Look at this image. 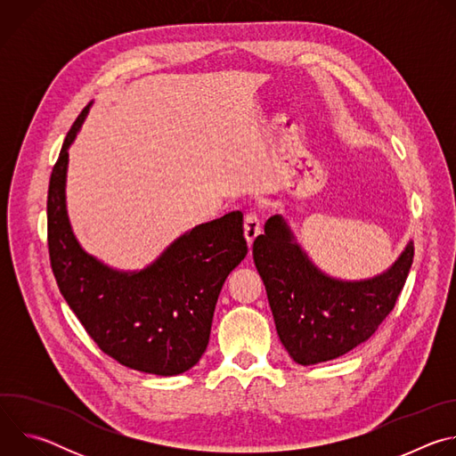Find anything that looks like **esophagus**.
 Instances as JSON below:
<instances>
[{"label": "esophagus", "instance_id": "1", "mask_svg": "<svg viewBox=\"0 0 456 456\" xmlns=\"http://www.w3.org/2000/svg\"><path fill=\"white\" fill-rule=\"evenodd\" d=\"M262 232V225H259V218L256 213H248L245 216V224H243V234H245V240L248 243V247L252 245V241L257 238V234Z\"/></svg>", "mask_w": 456, "mask_h": 456}]
</instances>
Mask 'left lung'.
Returning a JSON list of instances; mask_svg holds the SVG:
<instances>
[{"mask_svg":"<svg viewBox=\"0 0 456 456\" xmlns=\"http://www.w3.org/2000/svg\"><path fill=\"white\" fill-rule=\"evenodd\" d=\"M276 330L289 355L303 366L338 359L368 341L406 283L413 264L410 241L379 276L343 281L319 271L297 245L283 216H271L252 245Z\"/></svg>","mask_w":456,"mask_h":456,"instance_id":"obj_1","label":"left lung"}]
</instances>
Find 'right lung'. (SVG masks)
Masks as SVG:
<instances>
[{"instance_id": "add662e5", "label": "right lung", "mask_w": 456, "mask_h": 456, "mask_svg": "<svg viewBox=\"0 0 456 456\" xmlns=\"http://www.w3.org/2000/svg\"><path fill=\"white\" fill-rule=\"evenodd\" d=\"M88 113L62 142L48 185V252L57 287L97 346L117 362L178 375L200 361L227 276L247 256L243 215L229 213L176 238L142 271L111 269L77 241L67 213L69 148Z\"/></svg>"}]
</instances>
